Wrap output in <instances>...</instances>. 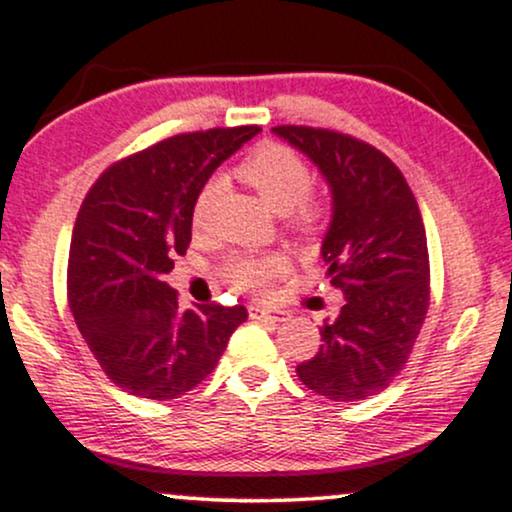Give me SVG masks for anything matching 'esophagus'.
<instances>
[{
  "label": "esophagus",
  "instance_id": "obj_1",
  "mask_svg": "<svg viewBox=\"0 0 512 512\" xmlns=\"http://www.w3.org/2000/svg\"><path fill=\"white\" fill-rule=\"evenodd\" d=\"M247 313H250V318H260V320H272V323H282L286 320V313L284 311H269L265 306H247Z\"/></svg>",
  "mask_w": 512,
  "mask_h": 512
}]
</instances>
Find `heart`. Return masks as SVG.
Returning a JSON list of instances; mask_svg holds the SVG:
<instances>
[{"mask_svg":"<svg viewBox=\"0 0 512 512\" xmlns=\"http://www.w3.org/2000/svg\"><path fill=\"white\" fill-rule=\"evenodd\" d=\"M238 177L255 189L257 196L277 213H294L301 228L318 221V204L308 199L311 172L306 162L282 143H262L238 165ZM218 184H204L194 201V226H201L209 213ZM286 267L279 255H233L223 265V279L238 291H262Z\"/></svg>","mask_w":512,"mask_h":512,"instance_id":"1","label":"heart"}]
</instances>
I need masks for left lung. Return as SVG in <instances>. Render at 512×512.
Masks as SVG:
<instances>
[{
    "instance_id": "left-lung-1",
    "label": "left lung",
    "mask_w": 512,
    "mask_h": 512,
    "mask_svg": "<svg viewBox=\"0 0 512 512\" xmlns=\"http://www.w3.org/2000/svg\"><path fill=\"white\" fill-rule=\"evenodd\" d=\"M323 174L333 216L320 245L330 284L342 291L338 318L320 328V350L296 367L330 401H364L406 367L430 306L423 216L401 170L381 150L338 131L277 126Z\"/></svg>"
}]
</instances>
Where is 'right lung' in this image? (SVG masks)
I'll list each match as a JSON object with an SVG mask.
<instances>
[{
	"label": "right lung",
	"instance_id": "right-lung-1",
	"mask_svg": "<svg viewBox=\"0 0 512 512\" xmlns=\"http://www.w3.org/2000/svg\"><path fill=\"white\" fill-rule=\"evenodd\" d=\"M257 126L182 133L116 162L77 213L67 301L89 352L123 391L179 398L213 372L245 306L182 311L165 282L192 243L194 201Z\"/></svg>",
	"mask_w": 512,
	"mask_h": 512
}]
</instances>
